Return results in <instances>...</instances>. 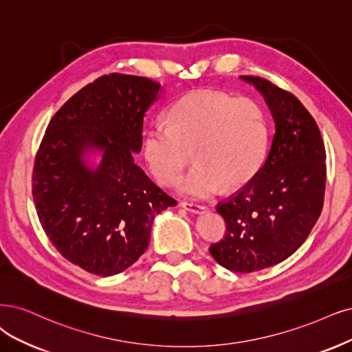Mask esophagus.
Returning a JSON list of instances; mask_svg holds the SVG:
<instances>
[{"label": "esophagus", "mask_w": 352, "mask_h": 352, "mask_svg": "<svg viewBox=\"0 0 352 352\" xmlns=\"http://www.w3.org/2000/svg\"><path fill=\"white\" fill-rule=\"evenodd\" d=\"M181 207L186 209L187 212H191V213H203L206 210V206H201V204H197V203H188V201L181 203Z\"/></svg>", "instance_id": "obj_1"}]
</instances>
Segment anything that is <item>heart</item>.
<instances>
[{
  "mask_svg": "<svg viewBox=\"0 0 352 352\" xmlns=\"http://www.w3.org/2000/svg\"><path fill=\"white\" fill-rule=\"evenodd\" d=\"M166 116L168 124L156 122L148 127L143 153L160 183L171 187L192 149L196 165L179 183L186 196L206 199L225 183L245 184L265 160L268 126L263 109L251 98L192 91L177 100Z\"/></svg>",
  "mask_w": 352,
  "mask_h": 352,
  "instance_id": "heart-1",
  "label": "heart"
}]
</instances>
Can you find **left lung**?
<instances>
[{
    "label": "left lung",
    "instance_id": "left-lung-1",
    "mask_svg": "<svg viewBox=\"0 0 352 352\" xmlns=\"http://www.w3.org/2000/svg\"><path fill=\"white\" fill-rule=\"evenodd\" d=\"M241 78L264 96L276 133L259 171L216 206L226 232L209 251L246 274L287 259L309 236L323 206L327 152L315 119L292 93L261 76Z\"/></svg>",
    "mask_w": 352,
    "mask_h": 352
}]
</instances>
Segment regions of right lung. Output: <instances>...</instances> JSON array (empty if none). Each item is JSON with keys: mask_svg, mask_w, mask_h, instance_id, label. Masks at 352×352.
I'll return each instance as SVG.
<instances>
[{"mask_svg": "<svg viewBox=\"0 0 352 352\" xmlns=\"http://www.w3.org/2000/svg\"><path fill=\"white\" fill-rule=\"evenodd\" d=\"M160 88L145 76L102 75L56 111L37 149L38 220L58 252L91 274L114 276L136 263L155 216L177 204L133 161ZM88 148L103 152L97 170L82 161Z\"/></svg>", "mask_w": 352, "mask_h": 352, "instance_id": "add662e5", "label": "right lung"}]
</instances>
